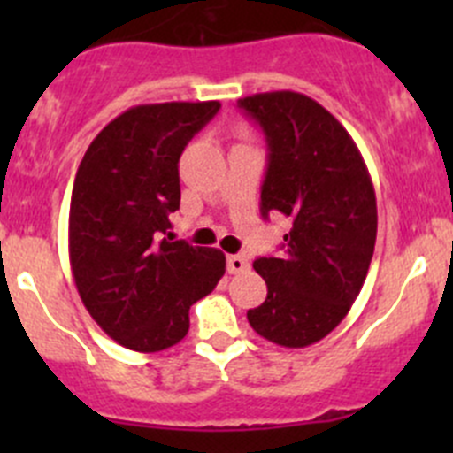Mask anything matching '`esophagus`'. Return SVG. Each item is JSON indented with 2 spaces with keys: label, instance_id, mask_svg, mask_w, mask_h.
I'll use <instances>...</instances> for the list:
<instances>
[{
  "label": "esophagus",
  "instance_id": "34e87169",
  "mask_svg": "<svg viewBox=\"0 0 453 453\" xmlns=\"http://www.w3.org/2000/svg\"><path fill=\"white\" fill-rule=\"evenodd\" d=\"M250 269V260L241 254L227 256V272L230 273H243Z\"/></svg>",
  "mask_w": 453,
  "mask_h": 453
}]
</instances>
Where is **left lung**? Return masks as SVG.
<instances>
[{"mask_svg": "<svg viewBox=\"0 0 453 453\" xmlns=\"http://www.w3.org/2000/svg\"><path fill=\"white\" fill-rule=\"evenodd\" d=\"M269 146L260 212L289 221L285 258H256L267 298L248 319L265 340L304 349L326 337L362 291L377 239V199L357 144L298 91L239 98Z\"/></svg>", "mask_w": 453, "mask_h": 453, "instance_id": "8db88e82", "label": "left lung"}]
</instances>
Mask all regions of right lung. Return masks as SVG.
<instances>
[{
	"instance_id": "1",
	"label": "right lung",
	"mask_w": 453,
	"mask_h": 453,
	"mask_svg": "<svg viewBox=\"0 0 453 453\" xmlns=\"http://www.w3.org/2000/svg\"><path fill=\"white\" fill-rule=\"evenodd\" d=\"M221 109L205 103L138 104L85 150L70 203V265L91 318L138 353L171 349L188 311L226 273V254L168 241L180 210V157Z\"/></svg>"
}]
</instances>
